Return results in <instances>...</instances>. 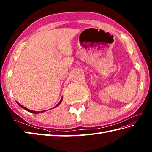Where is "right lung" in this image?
<instances>
[{
  "instance_id": "right-lung-1",
  "label": "right lung",
  "mask_w": 152,
  "mask_h": 152,
  "mask_svg": "<svg viewBox=\"0 0 152 152\" xmlns=\"http://www.w3.org/2000/svg\"><path fill=\"white\" fill-rule=\"evenodd\" d=\"M61 101H62V97H61V100H60V102H59V103L56 105V106L55 107H54L53 108H55V107H58V106H60V104H61ZM16 102V103L18 104V106H20L21 107H22L23 109H24V110H26V111H29V112H31V113H42V112H44V111H46V110H45V111H32V110H29V109H27V108H26V107H23V106H21V105L20 104V103H18V102H17V101H15ZM53 108H52V109H53ZM52 110V109H51ZM47 111V110H46Z\"/></svg>"
}]
</instances>
